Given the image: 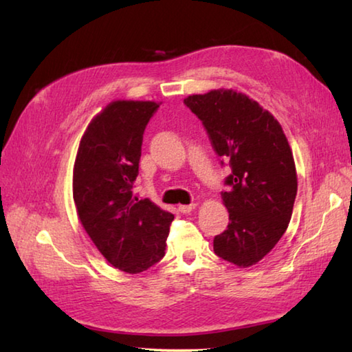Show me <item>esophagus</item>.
I'll return each mask as SVG.
<instances>
[{"mask_svg": "<svg viewBox=\"0 0 352 352\" xmlns=\"http://www.w3.org/2000/svg\"><path fill=\"white\" fill-rule=\"evenodd\" d=\"M195 208H197V204H188V206H180L178 207V210L182 213H190L192 210H195Z\"/></svg>", "mask_w": 352, "mask_h": 352, "instance_id": "obj_1", "label": "esophagus"}]
</instances>
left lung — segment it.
Returning a JSON list of instances; mask_svg holds the SVG:
<instances>
[{
    "label": "left lung",
    "instance_id": "left-lung-1",
    "mask_svg": "<svg viewBox=\"0 0 352 352\" xmlns=\"http://www.w3.org/2000/svg\"><path fill=\"white\" fill-rule=\"evenodd\" d=\"M184 102L231 166L230 189L222 192L230 223L214 237V254L250 267L272 251L292 218L298 177L287 138L271 111L233 89L189 95Z\"/></svg>",
    "mask_w": 352,
    "mask_h": 352
}]
</instances>
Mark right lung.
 <instances>
[{"mask_svg":"<svg viewBox=\"0 0 352 352\" xmlns=\"http://www.w3.org/2000/svg\"><path fill=\"white\" fill-rule=\"evenodd\" d=\"M160 102L116 100L92 118L74 162L72 195L87 236L111 266L140 274L164 256L174 214L133 197L144 130Z\"/></svg>","mask_w":352,"mask_h":352,"instance_id":"obj_1","label":"right lung"}]
</instances>
